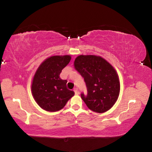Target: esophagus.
<instances>
[{
	"label": "esophagus",
	"instance_id": "esophagus-1",
	"mask_svg": "<svg viewBox=\"0 0 152 152\" xmlns=\"http://www.w3.org/2000/svg\"><path fill=\"white\" fill-rule=\"evenodd\" d=\"M74 92H75L76 94H79V91H78V88H74Z\"/></svg>",
	"mask_w": 152,
	"mask_h": 152
}]
</instances>
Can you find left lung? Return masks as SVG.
I'll list each match as a JSON object with an SVG mask.
<instances>
[{"label": "left lung", "instance_id": "left-lung-1", "mask_svg": "<svg viewBox=\"0 0 152 152\" xmlns=\"http://www.w3.org/2000/svg\"><path fill=\"white\" fill-rule=\"evenodd\" d=\"M74 65L86 83L88 93L81 98L88 109L99 113L111 109L120 92L119 76L111 64L101 56L80 55Z\"/></svg>", "mask_w": 152, "mask_h": 152}]
</instances>
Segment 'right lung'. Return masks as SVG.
I'll return each mask as SVG.
<instances>
[{
    "mask_svg": "<svg viewBox=\"0 0 152 152\" xmlns=\"http://www.w3.org/2000/svg\"><path fill=\"white\" fill-rule=\"evenodd\" d=\"M71 56H53L40 64L33 78L31 93L37 104L48 112L58 111L74 95L66 88V80L60 74L70 61Z\"/></svg>",
    "mask_w": 152,
    "mask_h": 152,
    "instance_id": "right-lung-1",
    "label": "right lung"
}]
</instances>
